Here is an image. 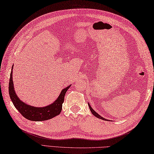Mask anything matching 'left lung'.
Listing matches in <instances>:
<instances>
[{
  "label": "left lung",
  "mask_w": 154,
  "mask_h": 154,
  "mask_svg": "<svg viewBox=\"0 0 154 154\" xmlns=\"http://www.w3.org/2000/svg\"><path fill=\"white\" fill-rule=\"evenodd\" d=\"M88 104H89V109H90L91 112H92V114H93V115H94V116H96V117H97V118H99V119H101V120H107L106 119H104V118H103V117H102L101 116H100L99 114L97 113V112H95V111H94V110L93 109V108L91 106V105L89 104V103H88Z\"/></svg>",
  "instance_id": "left-lung-1"
}]
</instances>
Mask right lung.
Segmentation results:
<instances>
[{"label":"right lung","mask_w":154,"mask_h":154,"mask_svg":"<svg viewBox=\"0 0 154 154\" xmlns=\"http://www.w3.org/2000/svg\"><path fill=\"white\" fill-rule=\"evenodd\" d=\"M12 68L10 75L9 94L13 104L23 116L32 121H44L52 119L60 114L62 109V104L64 102L65 94L71 85L62 90L57 99L50 105L44 107L32 106L22 102L16 95L12 81Z\"/></svg>","instance_id":"1"}]
</instances>
